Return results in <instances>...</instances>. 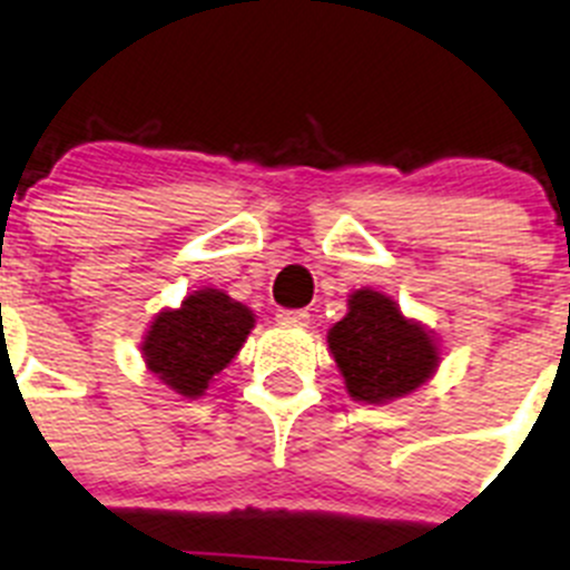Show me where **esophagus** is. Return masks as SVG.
<instances>
[{
  "label": "esophagus",
  "instance_id": "1",
  "mask_svg": "<svg viewBox=\"0 0 570 570\" xmlns=\"http://www.w3.org/2000/svg\"><path fill=\"white\" fill-rule=\"evenodd\" d=\"M275 321H278L281 326H309V312L306 309H281L278 315H275Z\"/></svg>",
  "mask_w": 570,
  "mask_h": 570
}]
</instances>
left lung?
<instances>
[{"label":"left lung","instance_id":"left-lung-1","mask_svg":"<svg viewBox=\"0 0 570 570\" xmlns=\"http://www.w3.org/2000/svg\"><path fill=\"white\" fill-rule=\"evenodd\" d=\"M328 351L351 396L368 405L407 396L439 368L430 332L374 289H357L348 297V315L328 328Z\"/></svg>","mask_w":570,"mask_h":570}]
</instances>
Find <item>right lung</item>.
Masks as SVG:
<instances>
[{"instance_id": "add662e5", "label": "right lung", "mask_w": 570, "mask_h": 570, "mask_svg": "<svg viewBox=\"0 0 570 570\" xmlns=\"http://www.w3.org/2000/svg\"><path fill=\"white\" fill-rule=\"evenodd\" d=\"M253 323V312L244 303L219 289H199L185 297L179 309L154 317L142 340V357L148 371L171 391L196 399L236 357Z\"/></svg>"}]
</instances>
